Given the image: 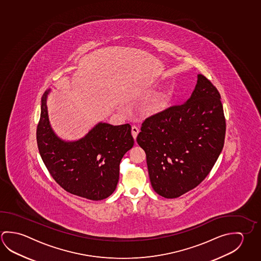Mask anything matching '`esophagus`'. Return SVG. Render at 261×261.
<instances>
[{
	"mask_svg": "<svg viewBox=\"0 0 261 261\" xmlns=\"http://www.w3.org/2000/svg\"><path fill=\"white\" fill-rule=\"evenodd\" d=\"M138 133H139V128L136 126V125H133L132 126V136L134 137V139L136 140L137 139V135H138Z\"/></svg>",
	"mask_w": 261,
	"mask_h": 261,
	"instance_id": "1",
	"label": "esophagus"
}]
</instances>
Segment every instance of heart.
I'll use <instances>...</instances> for the list:
<instances>
[{"mask_svg":"<svg viewBox=\"0 0 261 261\" xmlns=\"http://www.w3.org/2000/svg\"><path fill=\"white\" fill-rule=\"evenodd\" d=\"M167 97L166 94H160L156 96L155 98L153 99L149 105H148V112L149 113H158L161 111L163 108L167 103Z\"/></svg>","mask_w":261,"mask_h":261,"instance_id":"1","label":"heart"}]
</instances>
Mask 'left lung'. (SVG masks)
Returning <instances> with one entry per match:
<instances>
[{"label":"left lung","mask_w":261,"mask_h":261,"mask_svg":"<svg viewBox=\"0 0 261 261\" xmlns=\"http://www.w3.org/2000/svg\"><path fill=\"white\" fill-rule=\"evenodd\" d=\"M218 89L202 74L189 98L150 116L142 124L138 145L145 150L152 188L175 198L210 174L225 141L226 120Z\"/></svg>","instance_id":"obj_1"}]
</instances>
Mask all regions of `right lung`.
Listing matches in <instances>:
<instances>
[{
    "label": "right lung",
    "mask_w": 261,
    "mask_h": 261,
    "mask_svg": "<svg viewBox=\"0 0 261 261\" xmlns=\"http://www.w3.org/2000/svg\"><path fill=\"white\" fill-rule=\"evenodd\" d=\"M42 97L41 116L36 130L39 153L48 171L65 191L90 200L111 196L119 180V165L134 145L129 124H95L78 140L66 141L51 128L47 98Z\"/></svg>",
    "instance_id": "add662e5"
}]
</instances>
